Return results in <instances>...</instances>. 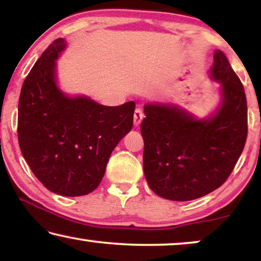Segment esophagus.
<instances>
[{"mask_svg":"<svg viewBox=\"0 0 261 261\" xmlns=\"http://www.w3.org/2000/svg\"><path fill=\"white\" fill-rule=\"evenodd\" d=\"M142 119H144V113L141 112V109H135L134 112V119H133V122H134V126L138 127L139 124L141 123Z\"/></svg>","mask_w":261,"mask_h":261,"instance_id":"1","label":"esophagus"}]
</instances>
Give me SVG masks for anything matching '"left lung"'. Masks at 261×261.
I'll list each match as a JSON object with an SVG mask.
<instances>
[{
	"label": "left lung",
	"instance_id": "left-lung-1",
	"mask_svg": "<svg viewBox=\"0 0 261 261\" xmlns=\"http://www.w3.org/2000/svg\"><path fill=\"white\" fill-rule=\"evenodd\" d=\"M209 77L220 84L214 112L198 117L173 103L144 106V173L152 191L171 201H191L222 185L247 138L244 87L220 49Z\"/></svg>",
	"mask_w": 261,
	"mask_h": 261
}]
</instances>
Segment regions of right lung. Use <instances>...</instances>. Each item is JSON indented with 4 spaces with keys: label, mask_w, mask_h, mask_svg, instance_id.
Here are the masks:
<instances>
[{
    "label": "right lung",
    "mask_w": 261,
    "mask_h": 261,
    "mask_svg": "<svg viewBox=\"0 0 261 261\" xmlns=\"http://www.w3.org/2000/svg\"><path fill=\"white\" fill-rule=\"evenodd\" d=\"M66 46L63 38L53 41L24 80L17 137L24 160L42 185L76 197L101 183L110 154L133 127L135 103L108 107L64 92L57 60Z\"/></svg>",
    "instance_id": "1"
}]
</instances>
